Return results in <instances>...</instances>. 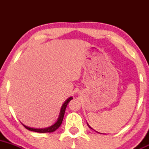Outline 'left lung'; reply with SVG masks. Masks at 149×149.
Instances as JSON below:
<instances>
[{
	"mask_svg": "<svg viewBox=\"0 0 149 149\" xmlns=\"http://www.w3.org/2000/svg\"><path fill=\"white\" fill-rule=\"evenodd\" d=\"M88 126H89V125H88Z\"/></svg>",
	"mask_w": 149,
	"mask_h": 149,
	"instance_id": "1",
	"label": "left lung"
}]
</instances>
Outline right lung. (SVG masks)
I'll use <instances>...</instances> for the list:
<instances>
[{
    "mask_svg": "<svg viewBox=\"0 0 149 149\" xmlns=\"http://www.w3.org/2000/svg\"><path fill=\"white\" fill-rule=\"evenodd\" d=\"M73 99V97H70V98L68 99L67 100L65 101V102L63 104L62 108H61V113H60V116L59 118H58V121L53 125L50 126L49 127H47V128H43V129H36V128H31V127H29L27 126L24 125H23L25 127V128H26L29 130H31V131H34V132H37V133H52V132L55 131L56 130L58 127L61 126V123H62L63 120V117H64V114H65V111L66 109V107H67L68 104L69 102Z\"/></svg>",
    "mask_w": 149,
    "mask_h": 149,
    "instance_id": "obj_1",
    "label": "right lung"
}]
</instances>
